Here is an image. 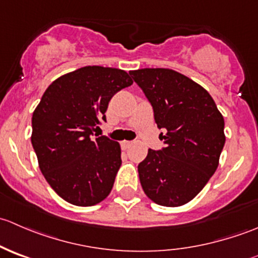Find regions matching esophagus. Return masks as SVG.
Listing matches in <instances>:
<instances>
[{
  "mask_svg": "<svg viewBox=\"0 0 258 258\" xmlns=\"http://www.w3.org/2000/svg\"><path fill=\"white\" fill-rule=\"evenodd\" d=\"M121 146L123 150H127V148H130L132 146V141H122Z\"/></svg>",
  "mask_w": 258,
  "mask_h": 258,
  "instance_id": "34e87169",
  "label": "esophagus"
}]
</instances>
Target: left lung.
I'll use <instances>...</instances> for the list:
<instances>
[{"label":"left lung","instance_id":"1","mask_svg":"<svg viewBox=\"0 0 258 258\" xmlns=\"http://www.w3.org/2000/svg\"><path fill=\"white\" fill-rule=\"evenodd\" d=\"M155 112L165 147L148 150L139 165L146 196L178 207L194 200L217 170L225 146V119L201 85L170 69L130 71Z\"/></svg>","mask_w":258,"mask_h":258}]
</instances>
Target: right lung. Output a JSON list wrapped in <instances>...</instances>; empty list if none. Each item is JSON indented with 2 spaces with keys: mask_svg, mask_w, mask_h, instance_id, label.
Instances as JSON below:
<instances>
[{
  "mask_svg": "<svg viewBox=\"0 0 258 258\" xmlns=\"http://www.w3.org/2000/svg\"><path fill=\"white\" fill-rule=\"evenodd\" d=\"M132 83L123 70L81 67L54 80L33 111L31 142L40 170L69 204L93 206L110 195L122 163L121 146L91 136L106 121L112 96Z\"/></svg>",
  "mask_w": 258,
  "mask_h": 258,
  "instance_id": "add662e5",
  "label": "right lung"
}]
</instances>
